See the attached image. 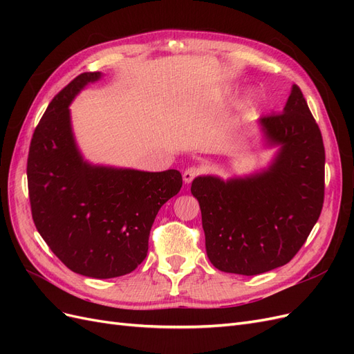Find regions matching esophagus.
<instances>
[{
	"label": "esophagus",
	"instance_id": "34e87169",
	"mask_svg": "<svg viewBox=\"0 0 354 354\" xmlns=\"http://www.w3.org/2000/svg\"><path fill=\"white\" fill-rule=\"evenodd\" d=\"M202 173V168H199V167H189L186 171H185V174H183V180H185V183H192V181H194L199 174Z\"/></svg>",
	"mask_w": 354,
	"mask_h": 354
}]
</instances>
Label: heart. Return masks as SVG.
Segmentation results:
<instances>
[{"instance_id":"1","label":"heart","mask_w":354,"mask_h":354,"mask_svg":"<svg viewBox=\"0 0 354 354\" xmlns=\"http://www.w3.org/2000/svg\"><path fill=\"white\" fill-rule=\"evenodd\" d=\"M254 103V95L250 94L248 97H246V104H252Z\"/></svg>"}]
</instances>
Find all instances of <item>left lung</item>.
Masks as SVG:
<instances>
[{"label":"left lung","mask_w":354,"mask_h":354,"mask_svg":"<svg viewBox=\"0 0 354 354\" xmlns=\"http://www.w3.org/2000/svg\"><path fill=\"white\" fill-rule=\"evenodd\" d=\"M260 125L269 146H279L269 168L227 181L196 177L190 189L208 259L226 273L254 276L291 261L324 207V140L299 87L292 85L282 113Z\"/></svg>","instance_id":"1"}]
</instances>
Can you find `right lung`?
<instances>
[{"label":"right lung","instance_id":"right-lung-1","mask_svg":"<svg viewBox=\"0 0 354 354\" xmlns=\"http://www.w3.org/2000/svg\"><path fill=\"white\" fill-rule=\"evenodd\" d=\"M100 78V72H84L56 94L32 136L26 173L32 218L50 250L72 272L109 279L146 259L156 214L183 178L177 169L147 173L85 162L69 104Z\"/></svg>","mask_w":354,"mask_h":354}]
</instances>
